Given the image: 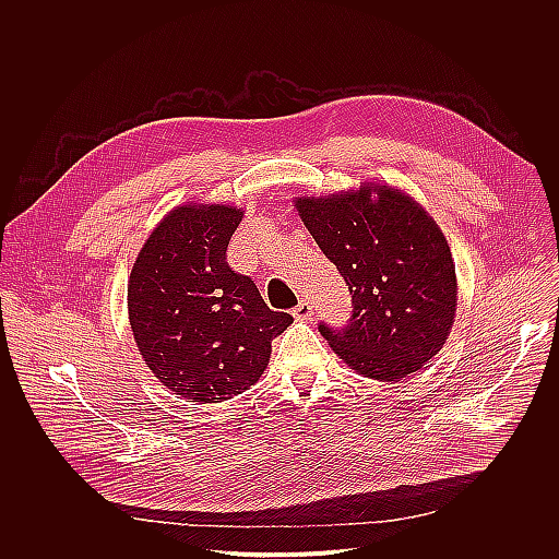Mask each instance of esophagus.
I'll return each instance as SVG.
<instances>
[{
	"mask_svg": "<svg viewBox=\"0 0 559 559\" xmlns=\"http://www.w3.org/2000/svg\"><path fill=\"white\" fill-rule=\"evenodd\" d=\"M311 313H313V307H311V302L305 300V298L294 307V318H296V320H309Z\"/></svg>",
	"mask_w": 559,
	"mask_h": 559,
	"instance_id": "esophagus-1",
	"label": "esophagus"
}]
</instances>
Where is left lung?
<instances>
[{
    "label": "left lung",
    "instance_id": "obj_1",
    "mask_svg": "<svg viewBox=\"0 0 559 559\" xmlns=\"http://www.w3.org/2000/svg\"><path fill=\"white\" fill-rule=\"evenodd\" d=\"M294 206L353 294L344 329L318 326L335 355L377 381L418 372L442 350L457 309L455 263L436 219L372 182Z\"/></svg>",
    "mask_w": 559,
    "mask_h": 559
}]
</instances>
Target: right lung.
I'll use <instances>...</instances> for the list:
<instances>
[{"mask_svg":"<svg viewBox=\"0 0 559 559\" xmlns=\"http://www.w3.org/2000/svg\"><path fill=\"white\" fill-rule=\"evenodd\" d=\"M243 211L182 204L143 243L128 281L134 342L154 377L191 403H222L259 381L294 318L272 311L226 250Z\"/></svg>","mask_w":559,"mask_h":559,"instance_id":"add662e5","label":"right lung"}]
</instances>
